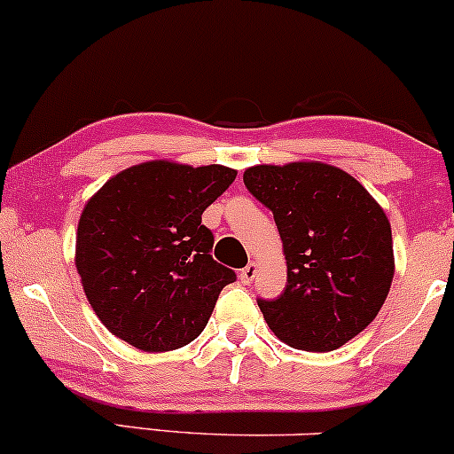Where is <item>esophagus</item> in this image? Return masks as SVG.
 <instances>
[{
  "mask_svg": "<svg viewBox=\"0 0 454 454\" xmlns=\"http://www.w3.org/2000/svg\"><path fill=\"white\" fill-rule=\"evenodd\" d=\"M240 277H242V281L244 283H251L253 281V278L254 277H257V263H248V266L247 268H242V274H240Z\"/></svg>",
  "mask_w": 454,
  "mask_h": 454,
  "instance_id": "obj_1",
  "label": "esophagus"
}]
</instances>
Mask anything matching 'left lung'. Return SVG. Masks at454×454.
<instances>
[{
    "label": "left lung",
    "mask_w": 454,
    "mask_h": 454,
    "mask_svg": "<svg viewBox=\"0 0 454 454\" xmlns=\"http://www.w3.org/2000/svg\"><path fill=\"white\" fill-rule=\"evenodd\" d=\"M244 186L274 214L287 259L277 300L257 298L289 348L333 351L378 317L395 274L392 231L356 177L324 162L257 165Z\"/></svg>",
    "instance_id": "left-lung-1"
}]
</instances>
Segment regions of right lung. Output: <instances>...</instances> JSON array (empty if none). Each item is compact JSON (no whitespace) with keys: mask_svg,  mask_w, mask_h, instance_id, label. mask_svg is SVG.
<instances>
[{"mask_svg":"<svg viewBox=\"0 0 454 454\" xmlns=\"http://www.w3.org/2000/svg\"><path fill=\"white\" fill-rule=\"evenodd\" d=\"M236 180L223 165L141 162L111 177L83 207L76 272L109 333L169 351L195 340L236 272L212 259L201 214Z\"/></svg>","mask_w":454,"mask_h":454,"instance_id":"obj_1","label":"right lung"}]
</instances>
